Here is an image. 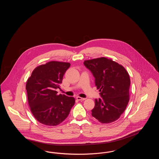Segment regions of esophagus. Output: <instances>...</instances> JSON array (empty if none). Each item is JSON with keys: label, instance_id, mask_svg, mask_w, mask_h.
Returning <instances> with one entry per match:
<instances>
[{"label": "esophagus", "instance_id": "esophagus-1", "mask_svg": "<svg viewBox=\"0 0 159 159\" xmlns=\"http://www.w3.org/2000/svg\"><path fill=\"white\" fill-rule=\"evenodd\" d=\"M76 99H77L78 101H84V100L86 99L85 98H81V97H77Z\"/></svg>", "mask_w": 159, "mask_h": 159}]
</instances>
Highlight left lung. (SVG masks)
<instances>
[{
	"instance_id": "obj_1",
	"label": "left lung",
	"mask_w": 159,
	"mask_h": 159,
	"mask_svg": "<svg viewBox=\"0 0 159 159\" xmlns=\"http://www.w3.org/2000/svg\"><path fill=\"white\" fill-rule=\"evenodd\" d=\"M91 70L101 98L95 99L92 116L102 123L119 119L129 101L130 80L128 71L121 65L106 57L84 61Z\"/></svg>"
}]
</instances>
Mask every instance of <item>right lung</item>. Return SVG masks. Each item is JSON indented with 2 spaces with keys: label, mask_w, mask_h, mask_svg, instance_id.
<instances>
[{
  "label": "right lung",
  "mask_w": 159,
  "mask_h": 159,
  "mask_svg": "<svg viewBox=\"0 0 159 159\" xmlns=\"http://www.w3.org/2000/svg\"><path fill=\"white\" fill-rule=\"evenodd\" d=\"M69 62L50 61L39 66L27 79L25 88L31 111L40 123L53 126L64 121L75 103V99L58 95Z\"/></svg>",
  "instance_id": "right-lung-1"
}]
</instances>
